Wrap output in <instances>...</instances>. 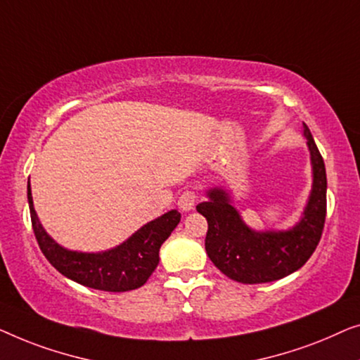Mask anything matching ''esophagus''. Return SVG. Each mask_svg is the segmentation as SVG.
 Wrapping results in <instances>:
<instances>
[{"label": "esophagus", "mask_w": 360, "mask_h": 360, "mask_svg": "<svg viewBox=\"0 0 360 360\" xmlns=\"http://www.w3.org/2000/svg\"><path fill=\"white\" fill-rule=\"evenodd\" d=\"M195 200H197V194L194 191H184L178 199V205H179L181 210L191 212L192 209H194Z\"/></svg>", "instance_id": "obj_1"}]
</instances>
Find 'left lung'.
Here are the masks:
<instances>
[{"instance_id":"1","label":"left lung","mask_w":360,"mask_h":360,"mask_svg":"<svg viewBox=\"0 0 360 360\" xmlns=\"http://www.w3.org/2000/svg\"><path fill=\"white\" fill-rule=\"evenodd\" d=\"M303 136L311 156L313 186L302 220L293 229L251 230L231 205L229 192L221 187L210 189L207 192L209 200L197 205V212L209 224L205 236L207 255L231 281L241 283L279 281L300 269L320 243L326 219V169L305 124Z\"/></svg>"}]
</instances>
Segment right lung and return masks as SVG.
I'll return each mask as SVG.
<instances>
[{
  "label": "right lung",
  "mask_w": 360,
  "mask_h": 360,
  "mask_svg": "<svg viewBox=\"0 0 360 360\" xmlns=\"http://www.w3.org/2000/svg\"><path fill=\"white\" fill-rule=\"evenodd\" d=\"M27 200L35 240L50 264L68 279L104 292H127L143 285L158 266L161 245L181 220L178 210H169L112 250L78 252L65 250L42 229L34 210L30 184H27Z\"/></svg>",
  "instance_id": "right-lung-1"
}]
</instances>
